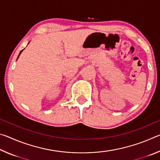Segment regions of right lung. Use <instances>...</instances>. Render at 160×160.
<instances>
[{
	"label": "right lung",
	"mask_w": 160,
	"mask_h": 160,
	"mask_svg": "<svg viewBox=\"0 0 160 160\" xmlns=\"http://www.w3.org/2000/svg\"><path fill=\"white\" fill-rule=\"evenodd\" d=\"M22 51H23V50H22V51H20V53H21V52H22ZM20 54H19V55H20ZM18 57H19V56H18Z\"/></svg>",
	"instance_id": "obj_1"
}]
</instances>
